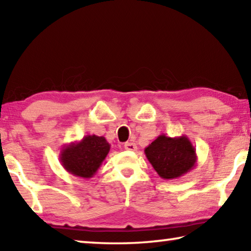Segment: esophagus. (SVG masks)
Masks as SVG:
<instances>
[{"mask_svg":"<svg viewBox=\"0 0 251 251\" xmlns=\"http://www.w3.org/2000/svg\"><path fill=\"white\" fill-rule=\"evenodd\" d=\"M124 148L126 151H136V150H137V146H136L135 143L127 142V143H125Z\"/></svg>","mask_w":251,"mask_h":251,"instance_id":"34e87169","label":"esophagus"}]
</instances>
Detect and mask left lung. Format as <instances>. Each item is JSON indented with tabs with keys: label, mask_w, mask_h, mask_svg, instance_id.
<instances>
[{
	"label": "left lung",
	"mask_w": 251,
	"mask_h": 251,
	"mask_svg": "<svg viewBox=\"0 0 251 251\" xmlns=\"http://www.w3.org/2000/svg\"><path fill=\"white\" fill-rule=\"evenodd\" d=\"M147 159L159 177L177 179L192 171L197 164L196 150L186 135L169 137L159 135L145 148Z\"/></svg>",
	"instance_id": "left-lung-1"
}]
</instances>
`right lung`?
<instances>
[{"mask_svg":"<svg viewBox=\"0 0 251 251\" xmlns=\"http://www.w3.org/2000/svg\"><path fill=\"white\" fill-rule=\"evenodd\" d=\"M109 150L110 145L103 136L86 135L79 142L63 146L59 161L72 175L91 178L99 171Z\"/></svg>","mask_w":251,"mask_h":251,"instance_id":"right-lung-1","label":"right lung"}]
</instances>
